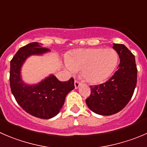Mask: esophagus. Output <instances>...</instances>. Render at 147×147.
I'll list each match as a JSON object with an SVG mask.
<instances>
[{"mask_svg": "<svg viewBox=\"0 0 147 147\" xmlns=\"http://www.w3.org/2000/svg\"><path fill=\"white\" fill-rule=\"evenodd\" d=\"M80 85H81V83L79 82V81L75 80V88H76V89H78V88H79Z\"/></svg>", "mask_w": 147, "mask_h": 147, "instance_id": "esophagus-1", "label": "esophagus"}]
</instances>
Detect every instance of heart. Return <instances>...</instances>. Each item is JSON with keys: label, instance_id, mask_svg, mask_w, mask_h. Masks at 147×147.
Returning a JSON list of instances; mask_svg holds the SVG:
<instances>
[{"label": "heart", "instance_id": "obj_1", "mask_svg": "<svg viewBox=\"0 0 147 147\" xmlns=\"http://www.w3.org/2000/svg\"><path fill=\"white\" fill-rule=\"evenodd\" d=\"M118 59L117 52L112 48L78 49L68 57L66 66L71 72L81 69V75L85 82L98 84L111 75Z\"/></svg>", "mask_w": 147, "mask_h": 147}]
</instances>
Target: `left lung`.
Instances as JSON below:
<instances>
[{
    "label": "left lung",
    "instance_id": "obj_1",
    "mask_svg": "<svg viewBox=\"0 0 147 147\" xmlns=\"http://www.w3.org/2000/svg\"><path fill=\"white\" fill-rule=\"evenodd\" d=\"M120 63L113 76L105 83L90 86L85 100L88 108L97 114L111 116L121 111L130 101L137 82L135 57L125 45L113 44Z\"/></svg>",
    "mask_w": 147,
    "mask_h": 147
}]
</instances>
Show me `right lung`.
<instances>
[{"instance_id": "1", "label": "right lung", "mask_w": 147, "mask_h": 147, "mask_svg": "<svg viewBox=\"0 0 147 147\" xmlns=\"http://www.w3.org/2000/svg\"><path fill=\"white\" fill-rule=\"evenodd\" d=\"M50 51L38 42L20 48L11 61L10 86L18 105L36 118L49 119L59 113L68 92L75 88L74 79L61 82L53 75L35 85H27L21 79V69L31 55H41Z\"/></svg>"}]
</instances>
